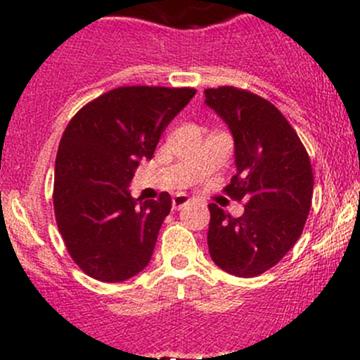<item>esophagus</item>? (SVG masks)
I'll return each mask as SVG.
<instances>
[{"label": "esophagus", "instance_id": "1", "mask_svg": "<svg viewBox=\"0 0 360 360\" xmlns=\"http://www.w3.org/2000/svg\"><path fill=\"white\" fill-rule=\"evenodd\" d=\"M188 203H190V198H188L186 195H176V197L172 198V207L176 210L183 209V207L188 205Z\"/></svg>", "mask_w": 360, "mask_h": 360}]
</instances>
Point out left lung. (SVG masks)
Returning a JSON list of instances; mask_svg holds the SVG:
<instances>
[{
  "mask_svg": "<svg viewBox=\"0 0 360 360\" xmlns=\"http://www.w3.org/2000/svg\"><path fill=\"white\" fill-rule=\"evenodd\" d=\"M203 94L235 141L237 174L224 191L245 203L240 217L210 203L207 245L221 270L256 277L275 266L301 237L314 195L310 158L270 101L237 86Z\"/></svg>",
  "mask_w": 360,
  "mask_h": 360,
  "instance_id": "1",
  "label": "left lung"
}]
</instances>
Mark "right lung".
<instances>
[{
    "label": "right lung",
    "mask_w": 360,
    "mask_h": 360,
    "mask_svg": "<svg viewBox=\"0 0 360 360\" xmlns=\"http://www.w3.org/2000/svg\"><path fill=\"white\" fill-rule=\"evenodd\" d=\"M197 90L118 86L82 108L60 139L53 210L69 256L89 277L123 282L151 259L170 195L132 198L129 184L143 158Z\"/></svg>",
    "instance_id": "1"
}]
</instances>
